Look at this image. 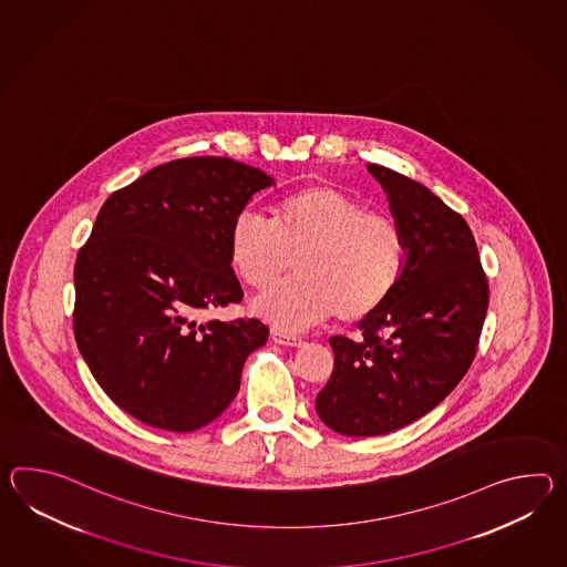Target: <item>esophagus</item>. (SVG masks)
Returning a JSON list of instances; mask_svg holds the SVG:
<instances>
[{
    "label": "esophagus",
    "mask_w": 567,
    "mask_h": 567,
    "mask_svg": "<svg viewBox=\"0 0 567 567\" xmlns=\"http://www.w3.org/2000/svg\"><path fill=\"white\" fill-rule=\"evenodd\" d=\"M272 340L280 343V346H295V348H301L305 341L297 336H290L287 331H280V329H272Z\"/></svg>",
    "instance_id": "34e87169"
}]
</instances>
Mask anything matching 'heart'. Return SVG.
<instances>
[{"mask_svg": "<svg viewBox=\"0 0 567 567\" xmlns=\"http://www.w3.org/2000/svg\"><path fill=\"white\" fill-rule=\"evenodd\" d=\"M227 258L256 292L272 289L295 260L289 285L256 302L282 329H302L336 315L362 321L391 297L406 260L403 229L389 215L333 187H305L282 197L270 221L239 212L227 234Z\"/></svg>", "mask_w": 567, "mask_h": 567, "instance_id": "b5f03b06", "label": "heart"}]
</instances>
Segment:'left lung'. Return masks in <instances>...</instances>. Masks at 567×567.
Instances as JSON below:
<instances>
[{
	"instance_id": "left-lung-1",
	"label": "left lung",
	"mask_w": 567,
	"mask_h": 567,
	"mask_svg": "<svg viewBox=\"0 0 567 567\" xmlns=\"http://www.w3.org/2000/svg\"><path fill=\"white\" fill-rule=\"evenodd\" d=\"M403 229L406 260L386 302L358 323L360 340L333 336L317 415L348 437H374L413 423L457 386L476 355L488 311V278L466 219L435 193L380 164Z\"/></svg>"
}]
</instances>
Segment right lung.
<instances>
[{
    "mask_svg": "<svg viewBox=\"0 0 567 567\" xmlns=\"http://www.w3.org/2000/svg\"><path fill=\"white\" fill-rule=\"evenodd\" d=\"M272 185L224 156L154 166L103 203L75 262L76 348L103 392L151 427H205L238 394L260 319L199 321L244 299L227 258L231 219Z\"/></svg>",
    "mask_w": 567,
    "mask_h": 567,
    "instance_id": "add662e5",
    "label": "right lung"
}]
</instances>
